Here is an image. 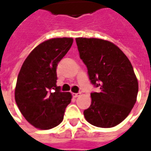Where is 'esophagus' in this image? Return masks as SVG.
<instances>
[{"label": "esophagus", "instance_id": "esophagus-1", "mask_svg": "<svg viewBox=\"0 0 151 151\" xmlns=\"http://www.w3.org/2000/svg\"><path fill=\"white\" fill-rule=\"evenodd\" d=\"M81 93H73V98H77V97H78L79 95H80Z\"/></svg>", "mask_w": 151, "mask_h": 151}]
</instances>
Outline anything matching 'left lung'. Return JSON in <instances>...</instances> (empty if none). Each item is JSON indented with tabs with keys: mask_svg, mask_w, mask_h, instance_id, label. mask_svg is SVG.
<instances>
[{
	"mask_svg": "<svg viewBox=\"0 0 151 151\" xmlns=\"http://www.w3.org/2000/svg\"><path fill=\"white\" fill-rule=\"evenodd\" d=\"M80 58L89 78L99 92H92L91 104L84 110L92 125L111 128L121 123L137 100L138 83L124 53L114 43L95 38H77Z\"/></svg>",
	"mask_w": 151,
	"mask_h": 151,
	"instance_id": "obj_1",
	"label": "left lung"
}]
</instances>
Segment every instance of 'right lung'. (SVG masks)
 I'll return each instance as SVG.
<instances>
[{"mask_svg":"<svg viewBox=\"0 0 151 151\" xmlns=\"http://www.w3.org/2000/svg\"><path fill=\"white\" fill-rule=\"evenodd\" d=\"M72 38H56L38 45L18 73L15 101L28 122L40 129L61 123L72 95L56 86V67L73 43Z\"/></svg>","mask_w":151,"mask_h":151,"instance_id":"right-lung-1","label":"right lung"}]
</instances>
